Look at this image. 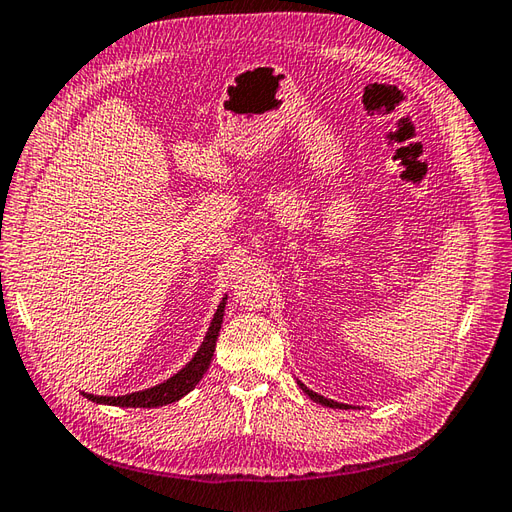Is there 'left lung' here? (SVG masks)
Masks as SVG:
<instances>
[{"mask_svg":"<svg viewBox=\"0 0 512 512\" xmlns=\"http://www.w3.org/2000/svg\"><path fill=\"white\" fill-rule=\"evenodd\" d=\"M301 385V389L306 391V394L314 400V402H319V405H325V407H332V409H347V405H341V402H334V400H328V398H323V396H319V394H314V391H310L306 385L303 383H299Z\"/></svg>","mask_w":512,"mask_h":512,"instance_id":"1","label":"left lung"}]
</instances>
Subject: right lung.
I'll return each mask as SVG.
<instances>
[{
    "label": "right lung",
    "mask_w": 512,
    "mask_h": 512,
    "mask_svg": "<svg viewBox=\"0 0 512 512\" xmlns=\"http://www.w3.org/2000/svg\"><path fill=\"white\" fill-rule=\"evenodd\" d=\"M224 306H226V297L222 299L220 306H217V312L211 321V328H209V332H206L200 350L195 352V356L180 369L178 374H173L169 380H165V383L143 389V391H134V394H127V396H94V394H83V396L92 402H99V405L147 407V409L171 405V402H176L182 396H187L189 391L200 383L204 372L211 365V358L215 352V341H217V336H220L222 319H224Z\"/></svg>",
    "instance_id": "right-lung-1"
}]
</instances>
